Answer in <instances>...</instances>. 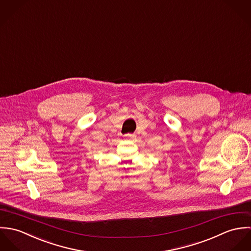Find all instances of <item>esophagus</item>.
<instances>
[{
  "label": "esophagus",
  "mask_w": 251,
  "mask_h": 251,
  "mask_svg": "<svg viewBox=\"0 0 251 251\" xmlns=\"http://www.w3.org/2000/svg\"><path fill=\"white\" fill-rule=\"evenodd\" d=\"M134 137H135L134 134H127V135L125 136V140H131V139H133Z\"/></svg>",
  "instance_id": "34e87169"
}]
</instances>
